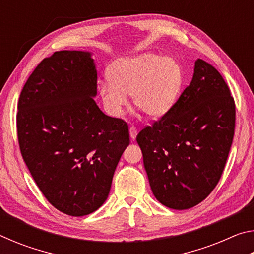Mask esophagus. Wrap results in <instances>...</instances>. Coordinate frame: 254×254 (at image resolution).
I'll list each match as a JSON object with an SVG mask.
<instances>
[{
    "label": "esophagus",
    "instance_id": "esophagus-1",
    "mask_svg": "<svg viewBox=\"0 0 254 254\" xmlns=\"http://www.w3.org/2000/svg\"><path fill=\"white\" fill-rule=\"evenodd\" d=\"M130 137H131V140L132 141H134L135 140V137H136V134H137V131H136V127H130Z\"/></svg>",
    "mask_w": 254,
    "mask_h": 254
}]
</instances>
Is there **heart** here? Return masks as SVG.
<instances>
[{"label": "heart", "instance_id": "obj_1", "mask_svg": "<svg viewBox=\"0 0 254 254\" xmlns=\"http://www.w3.org/2000/svg\"><path fill=\"white\" fill-rule=\"evenodd\" d=\"M109 77L98 86V93L105 110L115 118L127 106V95L148 117H161L177 100L184 80L177 60L154 53L119 60L111 66Z\"/></svg>", "mask_w": 254, "mask_h": 254}]
</instances>
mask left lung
I'll list each match as a JSON object with an SVG mask.
<instances>
[{
    "label": "left lung",
    "instance_id": "1",
    "mask_svg": "<svg viewBox=\"0 0 254 254\" xmlns=\"http://www.w3.org/2000/svg\"><path fill=\"white\" fill-rule=\"evenodd\" d=\"M235 127V104L220 72L201 59L174 106L136 136L158 201L188 209L220 180Z\"/></svg>",
    "mask_w": 254,
    "mask_h": 254
}]
</instances>
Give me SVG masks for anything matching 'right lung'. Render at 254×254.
I'll return each instance as SVG.
<instances>
[{
	"label": "right lung",
	"instance_id": "add662e5",
	"mask_svg": "<svg viewBox=\"0 0 254 254\" xmlns=\"http://www.w3.org/2000/svg\"><path fill=\"white\" fill-rule=\"evenodd\" d=\"M96 94L92 53L63 50L37 66L19 98L23 160L49 203L70 216L88 215L104 204L130 144L127 124L103 113Z\"/></svg>",
	"mask_w": 254,
	"mask_h": 254
}]
</instances>
